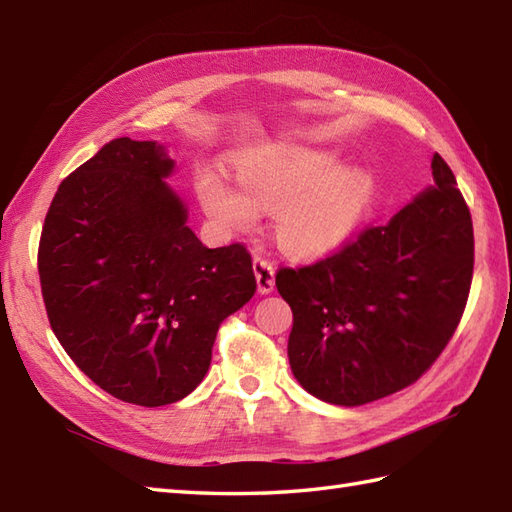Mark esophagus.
I'll list each match as a JSON object with an SVG mask.
<instances>
[{
    "mask_svg": "<svg viewBox=\"0 0 512 512\" xmlns=\"http://www.w3.org/2000/svg\"><path fill=\"white\" fill-rule=\"evenodd\" d=\"M253 270H255V277H257V290L262 292V295H268V292L275 288V266H273V262H270V259L264 257V255H255Z\"/></svg>",
    "mask_w": 512,
    "mask_h": 512,
    "instance_id": "34e87169",
    "label": "esophagus"
}]
</instances>
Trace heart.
I'll return each mask as SVG.
<instances>
[{
	"mask_svg": "<svg viewBox=\"0 0 512 512\" xmlns=\"http://www.w3.org/2000/svg\"><path fill=\"white\" fill-rule=\"evenodd\" d=\"M239 188L215 171H202L198 193L206 213L233 231L257 222V211L273 213L277 246L295 259H314L339 248L369 200L361 171L334 169L319 151L259 147L235 160Z\"/></svg>",
	"mask_w": 512,
	"mask_h": 512,
	"instance_id": "1",
	"label": "heart"
}]
</instances>
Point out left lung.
Wrapping results in <instances>:
<instances>
[{
    "mask_svg": "<svg viewBox=\"0 0 512 512\" xmlns=\"http://www.w3.org/2000/svg\"><path fill=\"white\" fill-rule=\"evenodd\" d=\"M433 184L383 226L314 264L275 275L292 310L288 358L301 387L358 407L405 389L438 361L469 299L471 211L440 154Z\"/></svg>",
    "mask_w": 512,
    "mask_h": 512,
    "instance_id": "8db88e82",
    "label": "left lung"
}]
</instances>
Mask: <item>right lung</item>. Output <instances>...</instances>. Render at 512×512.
<instances>
[{"label":"right lung","mask_w":512,"mask_h":512,"mask_svg":"<svg viewBox=\"0 0 512 512\" xmlns=\"http://www.w3.org/2000/svg\"><path fill=\"white\" fill-rule=\"evenodd\" d=\"M151 140L116 138L72 171L41 228L37 268L50 328L107 394L171 405L200 385L217 330L255 295L244 244L206 248L165 182Z\"/></svg>","instance_id":"add662e5"}]
</instances>
